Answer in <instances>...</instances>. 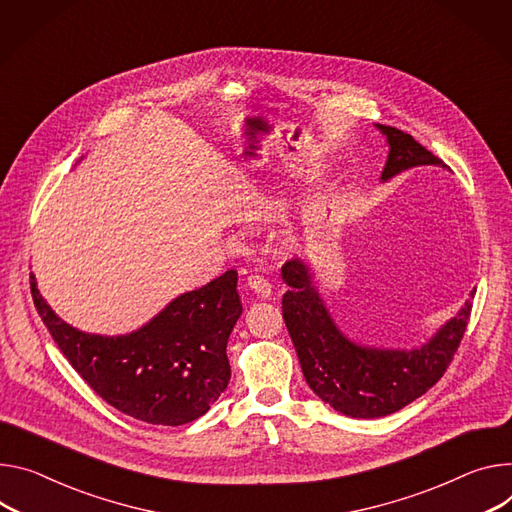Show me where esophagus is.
Segmentation results:
<instances>
[{"label": "esophagus", "mask_w": 512, "mask_h": 512, "mask_svg": "<svg viewBox=\"0 0 512 512\" xmlns=\"http://www.w3.org/2000/svg\"><path fill=\"white\" fill-rule=\"evenodd\" d=\"M247 286H249V290L255 294V296H259V298H269L271 296V286H269V282L265 280L263 275H249L247 277Z\"/></svg>", "instance_id": "esophagus-1"}]
</instances>
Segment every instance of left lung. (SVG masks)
Returning <instances> with one entry per match:
<instances>
[{
    "label": "left lung",
    "mask_w": 512,
    "mask_h": 512,
    "mask_svg": "<svg viewBox=\"0 0 512 512\" xmlns=\"http://www.w3.org/2000/svg\"><path fill=\"white\" fill-rule=\"evenodd\" d=\"M376 128L388 143L382 181L418 165L445 167L410 134L384 124ZM282 280L290 286L282 300L284 320L310 390L337 412L353 418L388 416L433 388L451 363L472 310V300H466L421 347H369L351 341L337 327L306 259L288 261L282 267Z\"/></svg>",
    "instance_id": "obj_1"
}]
</instances>
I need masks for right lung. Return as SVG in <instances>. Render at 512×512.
<instances>
[{"instance_id": "obj_1", "label": "right lung", "mask_w": 512, "mask_h": 512, "mask_svg": "<svg viewBox=\"0 0 512 512\" xmlns=\"http://www.w3.org/2000/svg\"><path fill=\"white\" fill-rule=\"evenodd\" d=\"M235 269L171 300L126 335L83 333L46 304L30 275L34 306L87 386L143 423L177 427L210 410L230 382L226 343L243 304Z\"/></svg>"}]
</instances>
